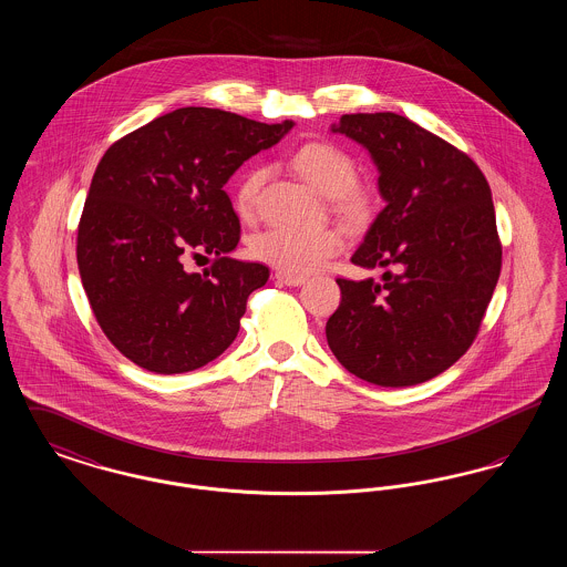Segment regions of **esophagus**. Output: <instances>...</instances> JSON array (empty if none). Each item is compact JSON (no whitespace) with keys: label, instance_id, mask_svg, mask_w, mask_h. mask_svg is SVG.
Segmentation results:
<instances>
[{"label":"esophagus","instance_id":"esophagus-1","mask_svg":"<svg viewBox=\"0 0 567 567\" xmlns=\"http://www.w3.org/2000/svg\"><path fill=\"white\" fill-rule=\"evenodd\" d=\"M276 278H278V282H282V285H287V287H299V285H303V282H306V278H303V276L282 274V271H278V274H276Z\"/></svg>","mask_w":567,"mask_h":567}]
</instances>
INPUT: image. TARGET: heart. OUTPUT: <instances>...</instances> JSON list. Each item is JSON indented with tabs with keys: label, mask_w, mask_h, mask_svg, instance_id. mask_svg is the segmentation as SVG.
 <instances>
[{
	"label": "heart",
	"mask_w": 567,
	"mask_h": 567,
	"mask_svg": "<svg viewBox=\"0 0 567 567\" xmlns=\"http://www.w3.org/2000/svg\"><path fill=\"white\" fill-rule=\"evenodd\" d=\"M297 172L327 197L338 215L347 220H359L368 213V199L357 183V165L351 155L327 142L303 144L293 155ZM264 183V169H250L244 174L234 195V208L244 220L257 213V197ZM344 248V236L336 227H271L257 234L250 243V252L257 261H264L282 274L303 276L319 270L324 261L336 257Z\"/></svg>",
	"instance_id": "1"
}]
</instances>
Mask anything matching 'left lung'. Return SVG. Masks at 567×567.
<instances>
[{"label":"left lung","instance_id":"8db88e82","mask_svg":"<svg viewBox=\"0 0 567 567\" xmlns=\"http://www.w3.org/2000/svg\"><path fill=\"white\" fill-rule=\"evenodd\" d=\"M333 134L365 146L386 206L352 264L386 268L338 278L342 301L324 333L336 359L378 386H412L472 347L502 270V243L481 167L395 112L344 114ZM395 269V272H391Z\"/></svg>","mask_w":567,"mask_h":567}]
</instances>
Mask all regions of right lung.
Masks as SVG:
<instances>
[{
	"label": "right lung",
	"mask_w": 567,
	"mask_h": 567,
	"mask_svg": "<svg viewBox=\"0 0 567 567\" xmlns=\"http://www.w3.org/2000/svg\"><path fill=\"white\" fill-rule=\"evenodd\" d=\"M293 121L266 125L216 109H178L116 140L91 181L76 259L91 310L116 351L155 374L210 363L240 331L270 270L227 257L240 240L225 183ZM216 257L204 275L187 254Z\"/></svg>",
	"instance_id": "obj_1"
}]
</instances>
